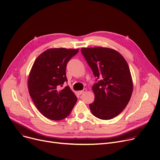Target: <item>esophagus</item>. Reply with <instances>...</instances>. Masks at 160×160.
Here are the masks:
<instances>
[{"mask_svg":"<svg viewBox=\"0 0 160 160\" xmlns=\"http://www.w3.org/2000/svg\"><path fill=\"white\" fill-rule=\"evenodd\" d=\"M86 91H87V89H83V90L78 91V93H79L80 95H82V94H83L84 93H86Z\"/></svg>","mask_w":160,"mask_h":160,"instance_id":"1","label":"esophagus"}]
</instances>
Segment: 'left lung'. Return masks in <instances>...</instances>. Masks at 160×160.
I'll use <instances>...</instances> for the list:
<instances>
[{
	"instance_id": "1",
	"label": "left lung",
	"mask_w": 160,
	"mask_h": 160,
	"mask_svg": "<svg viewBox=\"0 0 160 160\" xmlns=\"http://www.w3.org/2000/svg\"><path fill=\"white\" fill-rule=\"evenodd\" d=\"M81 52L98 82L93 85L91 113L102 120L112 119L127 106L133 91L128 65L123 56L110 48H82Z\"/></svg>"
}]
</instances>
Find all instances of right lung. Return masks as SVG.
Here are the masks:
<instances>
[{
    "mask_svg": "<svg viewBox=\"0 0 160 160\" xmlns=\"http://www.w3.org/2000/svg\"><path fill=\"white\" fill-rule=\"evenodd\" d=\"M79 49L49 48L33 63L29 74V94L39 112L53 121L65 119L72 111L77 98L69 86L63 87L66 67Z\"/></svg>",
    "mask_w": 160,
    "mask_h": 160,
    "instance_id": "right-lung-1",
    "label": "right lung"
}]
</instances>
